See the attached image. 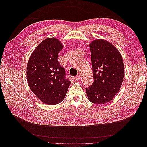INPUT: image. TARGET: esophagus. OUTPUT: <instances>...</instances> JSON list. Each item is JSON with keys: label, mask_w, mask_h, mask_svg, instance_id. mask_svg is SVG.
<instances>
[{"label": "esophagus", "mask_w": 147, "mask_h": 147, "mask_svg": "<svg viewBox=\"0 0 147 147\" xmlns=\"http://www.w3.org/2000/svg\"><path fill=\"white\" fill-rule=\"evenodd\" d=\"M80 75H77L76 77H75V80H77V81H78V80H80Z\"/></svg>", "instance_id": "34e87169"}]
</instances>
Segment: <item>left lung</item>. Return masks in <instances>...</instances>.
<instances>
[{
    "label": "left lung",
    "mask_w": 147,
    "mask_h": 147,
    "mask_svg": "<svg viewBox=\"0 0 147 147\" xmlns=\"http://www.w3.org/2000/svg\"><path fill=\"white\" fill-rule=\"evenodd\" d=\"M90 48L94 82L86 92L92 103L103 104L112 100L121 88L123 61L117 48L105 40H95Z\"/></svg>",
    "instance_id": "8db88e82"
}]
</instances>
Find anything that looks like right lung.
Instances as JSON below:
<instances>
[{"label": "right lung", "mask_w": 147, "mask_h": 147, "mask_svg": "<svg viewBox=\"0 0 147 147\" xmlns=\"http://www.w3.org/2000/svg\"><path fill=\"white\" fill-rule=\"evenodd\" d=\"M63 48L56 38L44 40L30 55L26 75L31 91L43 103L56 105L64 99L70 81L61 66L57 56Z\"/></svg>", "instance_id": "obj_1"}]
</instances>
